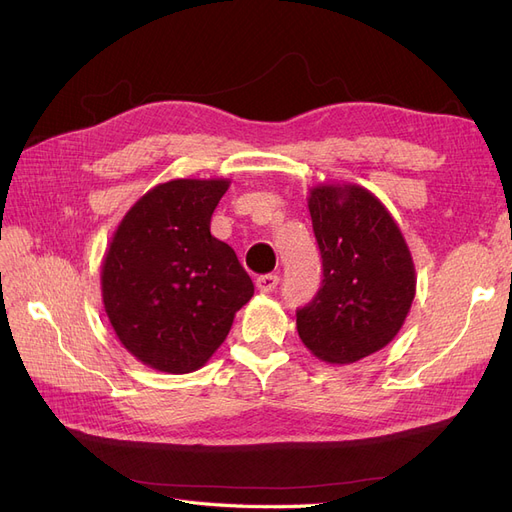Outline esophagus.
Here are the masks:
<instances>
[{"mask_svg": "<svg viewBox=\"0 0 512 512\" xmlns=\"http://www.w3.org/2000/svg\"><path fill=\"white\" fill-rule=\"evenodd\" d=\"M277 282H280V277L273 275V273H267V275L256 277V288H258V292H262V294H269V292L275 290Z\"/></svg>", "mask_w": 512, "mask_h": 512, "instance_id": "1", "label": "esophagus"}]
</instances>
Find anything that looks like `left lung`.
I'll use <instances>...</instances> for the list:
<instances>
[{"instance_id":"left-lung-1","label":"left lung","mask_w":512,"mask_h":512,"mask_svg":"<svg viewBox=\"0 0 512 512\" xmlns=\"http://www.w3.org/2000/svg\"><path fill=\"white\" fill-rule=\"evenodd\" d=\"M307 207L324 280L297 312V331L318 359L356 363L404 327L416 294L412 254L389 209L361 185L320 183Z\"/></svg>"}]
</instances>
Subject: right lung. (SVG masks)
Listing matches in <instances>:
<instances>
[{
	"instance_id": "obj_1",
	"label": "right lung",
	"mask_w": 512,
	"mask_h": 512,
	"mask_svg": "<svg viewBox=\"0 0 512 512\" xmlns=\"http://www.w3.org/2000/svg\"><path fill=\"white\" fill-rule=\"evenodd\" d=\"M228 179L158 183L123 215L102 260L108 322L134 359L190 374L222 346L254 284L232 247L211 235Z\"/></svg>"
}]
</instances>
